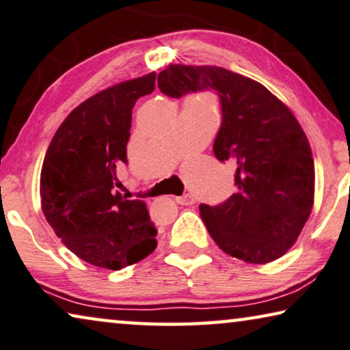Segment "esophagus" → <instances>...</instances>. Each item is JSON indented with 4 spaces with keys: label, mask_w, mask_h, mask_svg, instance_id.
Returning <instances> with one entry per match:
<instances>
[{
    "label": "esophagus",
    "mask_w": 350,
    "mask_h": 350,
    "mask_svg": "<svg viewBox=\"0 0 350 350\" xmlns=\"http://www.w3.org/2000/svg\"><path fill=\"white\" fill-rule=\"evenodd\" d=\"M176 203L183 206H192L193 203H196V198H193L191 193H186V196H181V197H176Z\"/></svg>",
    "instance_id": "esophagus-1"
}]
</instances>
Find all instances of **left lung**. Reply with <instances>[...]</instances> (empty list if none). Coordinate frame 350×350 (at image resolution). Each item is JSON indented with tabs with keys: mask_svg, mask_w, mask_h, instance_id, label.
<instances>
[{
	"mask_svg": "<svg viewBox=\"0 0 350 350\" xmlns=\"http://www.w3.org/2000/svg\"><path fill=\"white\" fill-rule=\"evenodd\" d=\"M158 85L172 98L216 90L222 126L213 148L219 161L238 167V191L222 205L198 206L200 217L227 255L250 265L278 260L295 244L314 203L313 153L291 109L261 83L217 66L170 64Z\"/></svg>",
	"mask_w": 350,
	"mask_h": 350,
	"instance_id": "8db88e82",
	"label": "left lung"
}]
</instances>
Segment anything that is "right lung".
Wrapping results in <instances>:
<instances>
[{
	"label": "right lung",
	"mask_w": 350,
	"mask_h": 350,
	"mask_svg": "<svg viewBox=\"0 0 350 350\" xmlns=\"http://www.w3.org/2000/svg\"><path fill=\"white\" fill-rule=\"evenodd\" d=\"M157 73L100 90L78 105L48 145L40 172L42 211L64 245L89 265L119 271L157 249L142 200L116 187L126 163L131 109L154 90Z\"/></svg>",
	"instance_id": "1"
}]
</instances>
